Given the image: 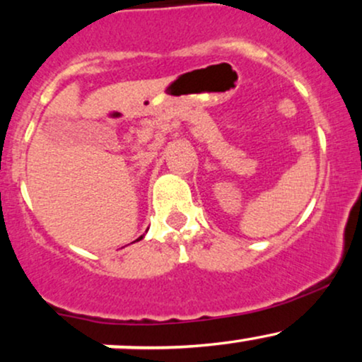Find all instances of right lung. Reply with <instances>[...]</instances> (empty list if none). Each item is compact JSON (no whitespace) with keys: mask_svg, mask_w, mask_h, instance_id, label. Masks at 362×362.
<instances>
[{"mask_svg":"<svg viewBox=\"0 0 362 362\" xmlns=\"http://www.w3.org/2000/svg\"><path fill=\"white\" fill-rule=\"evenodd\" d=\"M141 238H143V236H141ZM141 238H138V240H141Z\"/></svg>","mask_w":362,"mask_h":362,"instance_id":"1","label":"right lung"}]
</instances>
